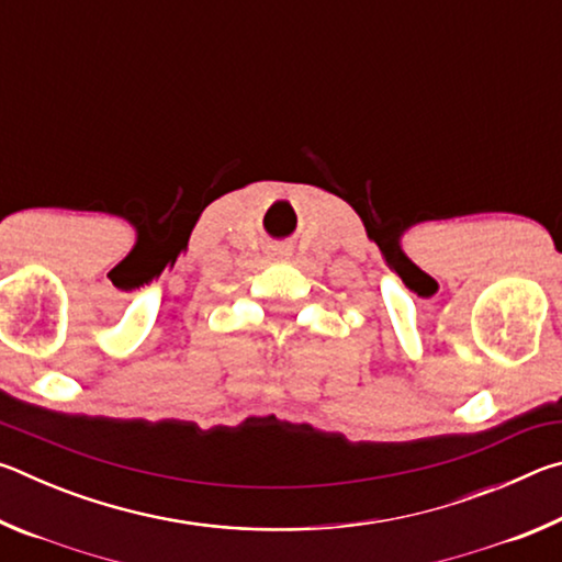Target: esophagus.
Here are the masks:
<instances>
[{"label":"esophagus","instance_id":"34e87169","mask_svg":"<svg viewBox=\"0 0 562 562\" xmlns=\"http://www.w3.org/2000/svg\"><path fill=\"white\" fill-rule=\"evenodd\" d=\"M288 255H290L288 247H272V250H270V258H274V260H284Z\"/></svg>","mask_w":562,"mask_h":562}]
</instances>
